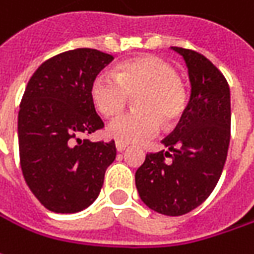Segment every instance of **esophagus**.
I'll list each match as a JSON object with an SVG mask.
<instances>
[{"label":"esophagus","mask_w":254,"mask_h":254,"mask_svg":"<svg viewBox=\"0 0 254 254\" xmlns=\"http://www.w3.org/2000/svg\"><path fill=\"white\" fill-rule=\"evenodd\" d=\"M115 146H116V150H118V152H124V150L127 148V143H124V142H119V140H116Z\"/></svg>","instance_id":"34e87169"}]
</instances>
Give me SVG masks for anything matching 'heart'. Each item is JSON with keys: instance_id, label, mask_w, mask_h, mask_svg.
Listing matches in <instances>:
<instances>
[{"instance_id": "b5f03b06", "label": "heart", "mask_w": 254, "mask_h": 254, "mask_svg": "<svg viewBox=\"0 0 254 254\" xmlns=\"http://www.w3.org/2000/svg\"><path fill=\"white\" fill-rule=\"evenodd\" d=\"M95 109L105 118H115L135 96L136 111L114 121L108 133L124 143H138L153 138L160 124L175 127L186 108V92L171 64L155 55H145L118 64L115 76L98 73L89 86Z\"/></svg>"}]
</instances>
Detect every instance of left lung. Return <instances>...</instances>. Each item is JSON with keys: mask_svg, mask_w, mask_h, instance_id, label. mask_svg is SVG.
I'll return each mask as SVG.
<instances>
[{"mask_svg": "<svg viewBox=\"0 0 254 254\" xmlns=\"http://www.w3.org/2000/svg\"><path fill=\"white\" fill-rule=\"evenodd\" d=\"M186 62L190 101L179 124L162 140L169 152L148 153L135 173L142 202L166 216L189 213L219 182L230 142V89L202 54L172 47Z\"/></svg>", "mask_w": 254, "mask_h": 254, "instance_id": "left-lung-1", "label": "left lung"}]
</instances>
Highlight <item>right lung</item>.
<instances>
[{"label": "right lung", "mask_w": 254, "mask_h": 254, "mask_svg": "<svg viewBox=\"0 0 254 254\" xmlns=\"http://www.w3.org/2000/svg\"><path fill=\"white\" fill-rule=\"evenodd\" d=\"M114 60L91 48L58 54L39 65L18 112V146L24 179L41 204L76 213L94 203L115 142L81 139L104 127L89 96L95 76Z\"/></svg>", "instance_id": "add662e5"}]
</instances>
